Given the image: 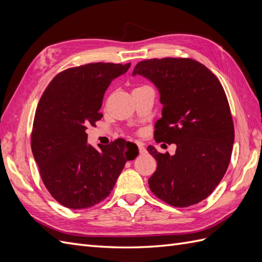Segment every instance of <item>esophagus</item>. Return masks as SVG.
<instances>
[{
    "mask_svg": "<svg viewBox=\"0 0 262 262\" xmlns=\"http://www.w3.org/2000/svg\"><path fill=\"white\" fill-rule=\"evenodd\" d=\"M138 147H139V152H140V154H144V153L146 152V149H145L144 145L142 144V143H138Z\"/></svg>",
    "mask_w": 262,
    "mask_h": 262,
    "instance_id": "34e87169",
    "label": "esophagus"
}]
</instances>
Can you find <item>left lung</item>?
Segmentation results:
<instances>
[{"instance_id": "obj_1", "label": "left lung", "mask_w": 262, "mask_h": 262, "mask_svg": "<svg viewBox=\"0 0 262 262\" xmlns=\"http://www.w3.org/2000/svg\"><path fill=\"white\" fill-rule=\"evenodd\" d=\"M132 75L147 78L160 93L163 109L155 141L177 146L173 155L147 146L157 162L149 189L172 207L199 203L220 184L231 161L235 132L223 87L192 59L145 60Z\"/></svg>"}]
</instances>
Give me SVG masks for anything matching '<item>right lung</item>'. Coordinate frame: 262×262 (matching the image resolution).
<instances>
[{
  "instance_id": "add662e5",
  "label": "right lung",
  "mask_w": 262,
  "mask_h": 262,
  "mask_svg": "<svg viewBox=\"0 0 262 262\" xmlns=\"http://www.w3.org/2000/svg\"><path fill=\"white\" fill-rule=\"evenodd\" d=\"M90 63L55 76L39 100L31 133V150L46 188L69 209H86L109 195L125 163L139 154L123 139L100 150L87 143V126L95 125L105 92L130 68Z\"/></svg>"
}]
</instances>
